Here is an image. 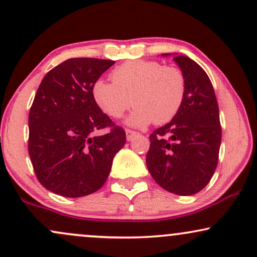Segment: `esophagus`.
<instances>
[{
  "label": "esophagus",
  "mask_w": 257,
  "mask_h": 257,
  "mask_svg": "<svg viewBox=\"0 0 257 257\" xmlns=\"http://www.w3.org/2000/svg\"><path fill=\"white\" fill-rule=\"evenodd\" d=\"M125 134H126V140H129V142H131V140H133L139 133L135 131H132V129H125Z\"/></svg>",
  "instance_id": "34e87169"
}]
</instances>
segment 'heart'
Here are the masks:
<instances>
[{
  "instance_id": "b5f03b06",
  "label": "heart",
  "mask_w": 257,
  "mask_h": 257,
  "mask_svg": "<svg viewBox=\"0 0 257 257\" xmlns=\"http://www.w3.org/2000/svg\"><path fill=\"white\" fill-rule=\"evenodd\" d=\"M112 83L98 79L92 85V97L103 113L120 118L135 106L128 122L144 126L165 124L178 114L185 97V77L176 66L157 61H129L109 74Z\"/></svg>"
}]
</instances>
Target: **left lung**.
I'll return each instance as SVG.
<instances>
[{"label": "left lung", "instance_id": "left-lung-1", "mask_svg": "<svg viewBox=\"0 0 257 257\" xmlns=\"http://www.w3.org/2000/svg\"><path fill=\"white\" fill-rule=\"evenodd\" d=\"M185 77V97L178 114L150 135L146 166L170 193L193 195L208 184L222 139L218 103L204 69L187 56L173 58Z\"/></svg>", "mask_w": 257, "mask_h": 257}]
</instances>
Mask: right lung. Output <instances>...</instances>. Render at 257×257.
Here are the masks:
<instances>
[{"label": "right lung", "mask_w": 257, "mask_h": 257, "mask_svg": "<svg viewBox=\"0 0 257 257\" xmlns=\"http://www.w3.org/2000/svg\"><path fill=\"white\" fill-rule=\"evenodd\" d=\"M114 61L70 58L45 75L29 111L28 151L36 178L52 193L80 197L105 184L125 132L103 113L92 85ZM106 130L102 136H96Z\"/></svg>", "instance_id": "1"}]
</instances>
